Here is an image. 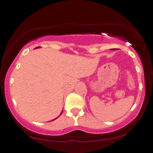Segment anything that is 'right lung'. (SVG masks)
<instances>
[{
	"label": "right lung",
	"mask_w": 153,
	"mask_h": 153,
	"mask_svg": "<svg viewBox=\"0 0 153 153\" xmlns=\"http://www.w3.org/2000/svg\"><path fill=\"white\" fill-rule=\"evenodd\" d=\"M39 48V47H37V48ZM62 113H61V114H62ZM61 114H60V115H61Z\"/></svg>",
	"instance_id": "1"
}]
</instances>
